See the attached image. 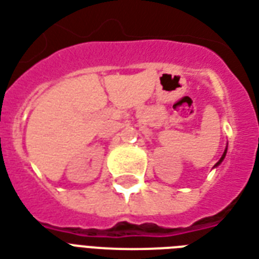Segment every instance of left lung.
I'll return each instance as SVG.
<instances>
[{"mask_svg": "<svg viewBox=\"0 0 259 259\" xmlns=\"http://www.w3.org/2000/svg\"><path fill=\"white\" fill-rule=\"evenodd\" d=\"M225 155H227V149H225V152H224V155H222V156H221V159H220V160H218V162H217V164H215V166H218V164L221 163L222 160H224V158H225Z\"/></svg>", "mask_w": 259, "mask_h": 259, "instance_id": "8db88e82", "label": "left lung"}]
</instances>
